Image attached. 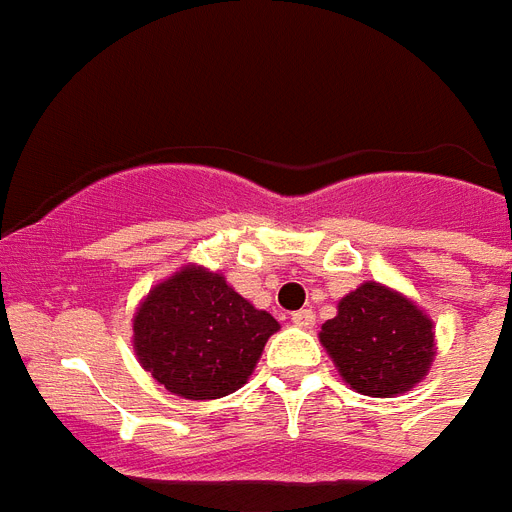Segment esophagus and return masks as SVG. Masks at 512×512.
<instances>
[{"label": "esophagus", "mask_w": 512, "mask_h": 512, "mask_svg": "<svg viewBox=\"0 0 512 512\" xmlns=\"http://www.w3.org/2000/svg\"><path fill=\"white\" fill-rule=\"evenodd\" d=\"M293 325L298 327H312L314 325V312L312 309H298V312H293Z\"/></svg>", "instance_id": "esophagus-1"}]
</instances>
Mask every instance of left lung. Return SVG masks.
Returning a JSON list of instances; mask_svg holds the SVG:
<instances>
[{
  "label": "left lung",
  "mask_w": 512,
  "mask_h": 512,
  "mask_svg": "<svg viewBox=\"0 0 512 512\" xmlns=\"http://www.w3.org/2000/svg\"><path fill=\"white\" fill-rule=\"evenodd\" d=\"M320 341L341 378L365 396L404 394L428 375L436 357L431 317L402 293L362 282L338 301Z\"/></svg>",
  "instance_id": "obj_1"
}]
</instances>
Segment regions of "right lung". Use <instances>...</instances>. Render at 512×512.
Returning <instances> with one entry per match:
<instances>
[{
    "label": "right lung",
    "mask_w": 512,
    "mask_h": 512,
    "mask_svg": "<svg viewBox=\"0 0 512 512\" xmlns=\"http://www.w3.org/2000/svg\"><path fill=\"white\" fill-rule=\"evenodd\" d=\"M277 330L219 272L187 264L137 306L134 351L171 394L219 399L243 386Z\"/></svg>",
    "instance_id": "obj_1"
}]
</instances>
